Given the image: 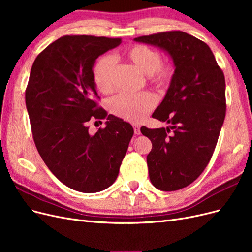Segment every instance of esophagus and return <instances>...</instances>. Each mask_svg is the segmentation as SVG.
Instances as JSON below:
<instances>
[{
  "label": "esophagus",
  "mask_w": 252,
  "mask_h": 252,
  "mask_svg": "<svg viewBox=\"0 0 252 252\" xmlns=\"http://www.w3.org/2000/svg\"><path fill=\"white\" fill-rule=\"evenodd\" d=\"M140 125L138 124H134L133 125V130H134V134H140L141 133V130H140Z\"/></svg>",
  "instance_id": "esophagus-1"
}]
</instances>
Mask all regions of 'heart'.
I'll list each match as a JSON object with an SVG mask.
<instances>
[{
  "mask_svg": "<svg viewBox=\"0 0 252 252\" xmlns=\"http://www.w3.org/2000/svg\"><path fill=\"white\" fill-rule=\"evenodd\" d=\"M122 57L147 75L148 82L158 89L168 88L174 79L175 66L170 61H161V53L144 44L131 45L122 52ZM94 82L102 94L113 90V60L103 57L94 66ZM156 98L149 93L119 94L109 102L110 111L121 119L139 123L155 108Z\"/></svg>",
  "mask_w": 252,
  "mask_h": 252,
  "instance_id": "1",
  "label": "heart"
}]
</instances>
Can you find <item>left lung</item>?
Returning <instances> with one entry per match:
<instances>
[{"instance_id":"left-lung-1","label":"left lung","mask_w":252,"mask_h":252,"mask_svg":"<svg viewBox=\"0 0 252 252\" xmlns=\"http://www.w3.org/2000/svg\"><path fill=\"white\" fill-rule=\"evenodd\" d=\"M170 55L174 79L152 118L167 128L141 127L151 141L149 179L156 188L174 191L191 184L208 165L226 114L225 77L209 46L180 30L135 37Z\"/></svg>"}]
</instances>
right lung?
I'll return each instance as SVG.
<instances>
[{
    "instance_id": "add662e5",
    "label": "right lung",
    "mask_w": 252,
    "mask_h": 252,
    "mask_svg": "<svg viewBox=\"0 0 252 252\" xmlns=\"http://www.w3.org/2000/svg\"><path fill=\"white\" fill-rule=\"evenodd\" d=\"M122 39L64 35L34 60L25 91L33 141L44 163L64 185L94 193L117 180L132 126L98 106L95 60ZM108 120L94 135L90 119Z\"/></svg>"
}]
</instances>
